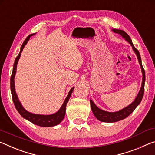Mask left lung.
I'll use <instances>...</instances> for the list:
<instances>
[{
	"instance_id": "obj_1",
	"label": "left lung",
	"mask_w": 155,
	"mask_h": 155,
	"mask_svg": "<svg viewBox=\"0 0 155 155\" xmlns=\"http://www.w3.org/2000/svg\"><path fill=\"white\" fill-rule=\"evenodd\" d=\"M112 31L115 33L120 34V35H121L126 41H128V42L130 44V46H132V48L133 50V51L135 52V53L136 54V55L137 57L139 64H140L141 66V72H142V82H141V86L140 90L138 92L137 96H136L134 101H133L132 103H130L129 105L124 107V109H122L121 110H120V111H115V112L105 111H104V110L99 109L98 107L94 104L92 100H90V101L91 104V109L94 115V116H95L96 118L99 120V121L103 122H118L120 120H122L123 119L126 118V117H128L131 113L134 111L136 107H137L141 103V100H142V98L143 96V93H144V84H145V79H146L145 71H144L142 64H141V59L140 57V52H139L138 50L136 49L134 45H133L132 40H131L129 35H128L127 33L124 32V31L120 30V29H115V28H114V29H112Z\"/></svg>"
}]
</instances>
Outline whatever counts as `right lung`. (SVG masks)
Returning a JSON list of instances; mask_svg holds the SVG:
<instances>
[{
  "label": "right lung",
  "mask_w": 155,
  "mask_h": 155,
  "mask_svg": "<svg viewBox=\"0 0 155 155\" xmlns=\"http://www.w3.org/2000/svg\"><path fill=\"white\" fill-rule=\"evenodd\" d=\"M35 33H36L31 34V35H28L27 38H26V40H25L24 42H23L22 46H21L20 51L19 52V54H18V55L15 59L14 67H13V72L11 77V83H10L11 84V85H10V87H11L13 102H14V103L15 109H17L18 113L21 115V116H22V117H24L25 119L27 120L28 121L32 122L33 124L35 125L40 126V127H54V126L59 124V123L62 121L63 119L64 118L65 115L66 104L68 103V101H69L70 96H71V94L72 93L73 90H74V87H73L71 90H70L69 93L68 94L67 97L65 98L64 103L62 104L61 108L59 109V111H57L56 113H54L53 114H51V115L35 114H33V113L28 112L22 107V104H21L20 101H19V98H18L17 94L15 92L14 78H15V74H16L17 65L21 55V52H22V51H23V48H25L26 44H27L28 41L29 40L31 37L35 35Z\"/></svg>",
  "instance_id": "obj_1"
}]
</instances>
